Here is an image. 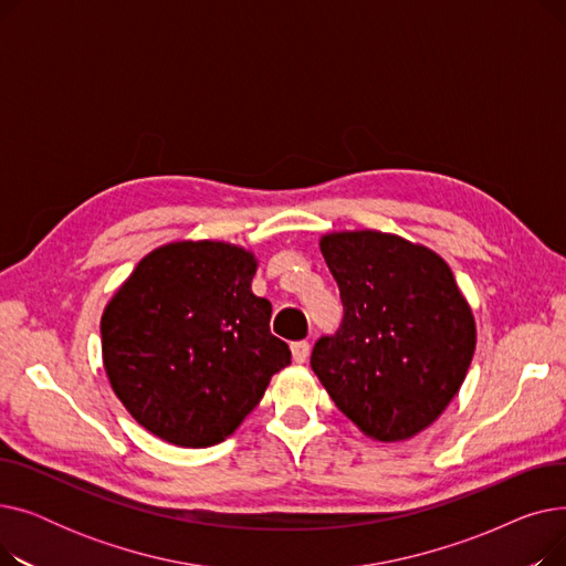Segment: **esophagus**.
I'll use <instances>...</instances> for the list:
<instances>
[{"label": "esophagus", "mask_w": 566, "mask_h": 566, "mask_svg": "<svg viewBox=\"0 0 566 566\" xmlns=\"http://www.w3.org/2000/svg\"><path fill=\"white\" fill-rule=\"evenodd\" d=\"M291 355H293V363H298V365L307 363V358H310V344L307 342H293L291 344Z\"/></svg>", "instance_id": "34e87169"}]
</instances>
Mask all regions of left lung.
<instances>
[{
	"label": "left lung",
	"mask_w": 566,
	"mask_h": 566,
	"mask_svg": "<svg viewBox=\"0 0 566 566\" xmlns=\"http://www.w3.org/2000/svg\"><path fill=\"white\" fill-rule=\"evenodd\" d=\"M321 252L344 318L314 344V374L365 436H418L457 397L478 344L450 265L424 245L374 229L325 233Z\"/></svg>",
	"instance_id": "obj_1"
}]
</instances>
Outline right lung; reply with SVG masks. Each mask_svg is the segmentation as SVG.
Masks as SVG:
<instances>
[{
    "label": "right lung",
    "instance_id": "1",
    "mask_svg": "<svg viewBox=\"0 0 566 566\" xmlns=\"http://www.w3.org/2000/svg\"><path fill=\"white\" fill-rule=\"evenodd\" d=\"M256 259L222 241H176L146 254L101 318L114 395L154 436L211 448L291 363L271 335V303L252 293Z\"/></svg>",
    "mask_w": 566,
    "mask_h": 566
}]
</instances>
